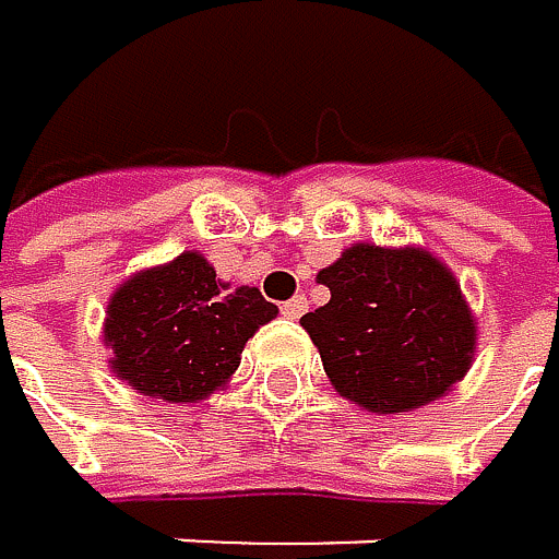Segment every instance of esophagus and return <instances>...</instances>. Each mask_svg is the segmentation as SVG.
<instances>
[{
  "mask_svg": "<svg viewBox=\"0 0 559 559\" xmlns=\"http://www.w3.org/2000/svg\"><path fill=\"white\" fill-rule=\"evenodd\" d=\"M308 311V298L305 295H295V298H288L285 305H282V314L285 318H301Z\"/></svg>",
  "mask_w": 559,
  "mask_h": 559,
  "instance_id": "obj_1",
  "label": "esophagus"
}]
</instances>
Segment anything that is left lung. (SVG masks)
I'll return each instance as SVG.
<instances>
[{
    "label": "left lung",
    "instance_id": "left-lung-1",
    "mask_svg": "<svg viewBox=\"0 0 559 559\" xmlns=\"http://www.w3.org/2000/svg\"><path fill=\"white\" fill-rule=\"evenodd\" d=\"M318 282L332 298L301 325L345 399L369 413H409L466 376L476 321L429 251L355 245Z\"/></svg>",
    "mask_w": 559,
    "mask_h": 559
}]
</instances>
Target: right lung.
I'll return each instance as SVG.
<instances>
[{"instance_id": "obj_1", "label": "right lung", "mask_w": 559, "mask_h": 559, "mask_svg": "<svg viewBox=\"0 0 559 559\" xmlns=\"http://www.w3.org/2000/svg\"><path fill=\"white\" fill-rule=\"evenodd\" d=\"M274 314L258 288L230 292L198 251H187L130 277L110 298L106 345L114 372L143 395L198 402L230 379L245 342Z\"/></svg>"}]
</instances>
